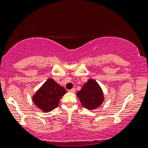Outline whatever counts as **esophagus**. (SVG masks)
Returning <instances> with one entry per match:
<instances>
[{
    "label": "esophagus",
    "mask_w": 148,
    "mask_h": 148,
    "mask_svg": "<svg viewBox=\"0 0 148 148\" xmlns=\"http://www.w3.org/2000/svg\"><path fill=\"white\" fill-rule=\"evenodd\" d=\"M75 88H72L71 90H69V92H72V93H74V92H75Z\"/></svg>",
    "instance_id": "1"
}]
</instances>
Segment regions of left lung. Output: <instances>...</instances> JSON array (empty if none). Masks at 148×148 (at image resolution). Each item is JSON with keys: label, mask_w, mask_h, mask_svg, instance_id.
<instances>
[{"label": "left lung", "mask_w": 148, "mask_h": 148, "mask_svg": "<svg viewBox=\"0 0 148 148\" xmlns=\"http://www.w3.org/2000/svg\"><path fill=\"white\" fill-rule=\"evenodd\" d=\"M77 96L79 99L83 107L89 110H95L102 104L104 100L102 89L96 80L90 79L84 85Z\"/></svg>", "instance_id": "1"}]
</instances>
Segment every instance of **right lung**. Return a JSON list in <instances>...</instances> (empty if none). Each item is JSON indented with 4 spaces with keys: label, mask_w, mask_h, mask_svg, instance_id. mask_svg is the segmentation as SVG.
Returning <instances> with one entry per match:
<instances>
[{
    "label": "right lung",
    "mask_w": 148,
    "mask_h": 148,
    "mask_svg": "<svg viewBox=\"0 0 148 148\" xmlns=\"http://www.w3.org/2000/svg\"><path fill=\"white\" fill-rule=\"evenodd\" d=\"M66 90L52 78L48 79L32 96V100L42 112H49L58 106Z\"/></svg>",
    "instance_id": "obj_1"
}]
</instances>
